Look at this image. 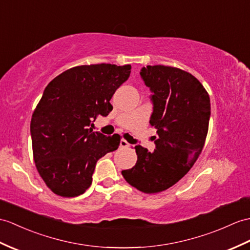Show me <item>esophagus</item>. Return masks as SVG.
<instances>
[{
  "label": "esophagus",
  "instance_id": "34e87169",
  "mask_svg": "<svg viewBox=\"0 0 250 250\" xmlns=\"http://www.w3.org/2000/svg\"><path fill=\"white\" fill-rule=\"evenodd\" d=\"M120 147L121 148H127V147H129V143H127L126 141H125V139H121V141H120Z\"/></svg>",
  "mask_w": 250,
  "mask_h": 250
}]
</instances>
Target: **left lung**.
Returning <instances> with one entry per match:
<instances>
[{
    "label": "left lung",
    "mask_w": 250,
    "mask_h": 250,
    "mask_svg": "<svg viewBox=\"0 0 250 250\" xmlns=\"http://www.w3.org/2000/svg\"><path fill=\"white\" fill-rule=\"evenodd\" d=\"M139 73L152 92L149 123L159 137L152 152L135 146V166L121 173L132 187L154 194L176 184L198 159L208 134L211 103L199 81L181 69L156 65L143 67Z\"/></svg>",
    "instance_id": "8db88e82"
}]
</instances>
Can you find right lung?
Listing matches in <instances>:
<instances>
[{
    "mask_svg": "<svg viewBox=\"0 0 250 250\" xmlns=\"http://www.w3.org/2000/svg\"><path fill=\"white\" fill-rule=\"evenodd\" d=\"M130 73V65L78 66L45 87L32 116L31 136L37 170L56 195L83 194L98 160L119 147L118 134L106 136L89 126L112 111L109 100Z\"/></svg>",
    "mask_w": 250,
    "mask_h": 250,
    "instance_id": "1",
    "label": "right lung"
}]
</instances>
